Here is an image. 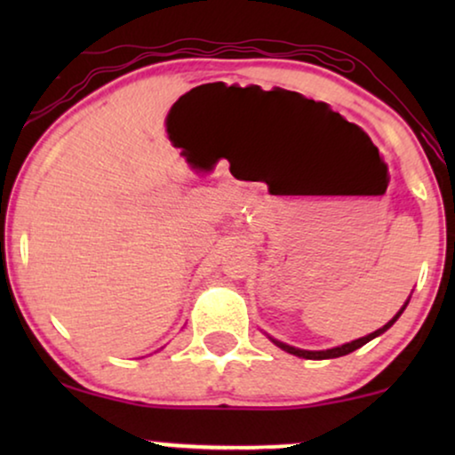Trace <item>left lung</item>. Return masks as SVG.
Masks as SVG:
<instances>
[{
    "label": "left lung",
    "instance_id": "left-lung-1",
    "mask_svg": "<svg viewBox=\"0 0 455 455\" xmlns=\"http://www.w3.org/2000/svg\"><path fill=\"white\" fill-rule=\"evenodd\" d=\"M408 307V300H406V304H403V307L400 308V313H397L394 319H391L387 325H383L381 329H377V331H372V333H369V335H364V338H360V339H354V341H350V344H344V346H338V347H331V350H300V347H294V346H288V344H283V341H277V339H273V338H269L273 344H275L277 347H282V350H285L288 354H294V356H298V358H308V360H327V358H339V356H346V354H350V352H354V350H358V347H363L364 344H369L371 339H375L377 335H381V333H385L387 331V329L394 325V323L400 319V315L403 313V308Z\"/></svg>",
    "mask_w": 455,
    "mask_h": 455
}]
</instances>
